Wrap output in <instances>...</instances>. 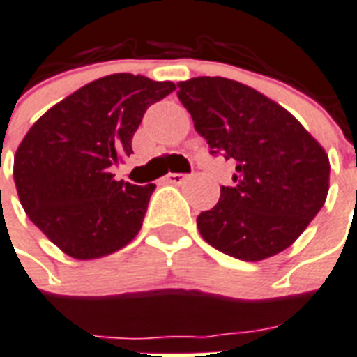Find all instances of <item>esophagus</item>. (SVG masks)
<instances>
[{"instance_id": "esophagus-1", "label": "esophagus", "mask_w": 357, "mask_h": 357, "mask_svg": "<svg viewBox=\"0 0 357 357\" xmlns=\"http://www.w3.org/2000/svg\"><path fill=\"white\" fill-rule=\"evenodd\" d=\"M185 178H187L185 174H176V172H172V174H168L165 179L168 181V183H172V185H179V183H181Z\"/></svg>"}]
</instances>
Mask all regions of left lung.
<instances>
[{
    "instance_id": "8db88e82",
    "label": "left lung",
    "mask_w": 357,
    "mask_h": 357,
    "mask_svg": "<svg viewBox=\"0 0 357 357\" xmlns=\"http://www.w3.org/2000/svg\"><path fill=\"white\" fill-rule=\"evenodd\" d=\"M178 98L212 155L234 160V185L197 218L202 238L242 261L284 252L316 218L329 191V157L291 113L225 77L178 83Z\"/></svg>"
}]
</instances>
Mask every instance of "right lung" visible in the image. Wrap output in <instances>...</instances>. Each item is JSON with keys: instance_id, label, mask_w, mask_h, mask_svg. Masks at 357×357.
<instances>
[{"instance_id": "1", "label": "right lung", "mask_w": 357, "mask_h": 357, "mask_svg": "<svg viewBox=\"0 0 357 357\" xmlns=\"http://www.w3.org/2000/svg\"><path fill=\"white\" fill-rule=\"evenodd\" d=\"M176 91L172 81L113 73L84 84L33 123L15 155L24 212L73 259L125 248L142 229L155 183L132 185L112 166L132 153L145 109Z\"/></svg>"}]
</instances>
